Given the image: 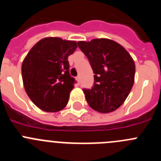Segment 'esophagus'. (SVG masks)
Masks as SVG:
<instances>
[{
	"label": "esophagus",
	"mask_w": 161,
	"mask_h": 161,
	"mask_svg": "<svg viewBox=\"0 0 161 161\" xmlns=\"http://www.w3.org/2000/svg\"><path fill=\"white\" fill-rule=\"evenodd\" d=\"M76 81H77V83L80 85V76H76Z\"/></svg>",
	"instance_id": "esophagus-1"
}]
</instances>
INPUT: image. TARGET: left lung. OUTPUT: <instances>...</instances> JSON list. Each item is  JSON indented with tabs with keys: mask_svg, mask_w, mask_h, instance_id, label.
Returning <instances> with one entry per match:
<instances>
[{
	"mask_svg": "<svg viewBox=\"0 0 161 161\" xmlns=\"http://www.w3.org/2000/svg\"><path fill=\"white\" fill-rule=\"evenodd\" d=\"M77 44L95 74L92 88L83 89L88 105L99 113L115 111L125 102L133 86V59L123 46L109 39L100 38Z\"/></svg>",
	"mask_w": 161,
	"mask_h": 161,
	"instance_id": "8db88e82",
	"label": "left lung"
}]
</instances>
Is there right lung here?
<instances>
[{"instance_id":"obj_1","label":"right lung","mask_w":161,"mask_h":161,"mask_svg":"<svg viewBox=\"0 0 161 161\" xmlns=\"http://www.w3.org/2000/svg\"><path fill=\"white\" fill-rule=\"evenodd\" d=\"M76 48V41L43 38L23 60L24 87L31 101L41 110L58 112L68 104L69 93L76 83L69 74L68 57Z\"/></svg>"}]
</instances>
